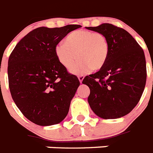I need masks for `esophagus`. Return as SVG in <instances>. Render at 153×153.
<instances>
[{
    "mask_svg": "<svg viewBox=\"0 0 153 153\" xmlns=\"http://www.w3.org/2000/svg\"><path fill=\"white\" fill-rule=\"evenodd\" d=\"M84 78V76H82V75L78 76V79H79V82H80V83H82V81H83Z\"/></svg>",
    "mask_w": 153,
    "mask_h": 153,
    "instance_id": "obj_1",
    "label": "esophagus"
}]
</instances>
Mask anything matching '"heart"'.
<instances>
[{
    "label": "heart",
    "mask_w": 153,
    "mask_h": 153,
    "mask_svg": "<svg viewBox=\"0 0 153 153\" xmlns=\"http://www.w3.org/2000/svg\"><path fill=\"white\" fill-rule=\"evenodd\" d=\"M109 53L108 40L104 34L91 30H79L69 33L65 41L55 47V55L62 65L69 69L76 60H79L71 69L76 75L101 69L105 64Z\"/></svg>",
    "instance_id": "b5f03b06"
}]
</instances>
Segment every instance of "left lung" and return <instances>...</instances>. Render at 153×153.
Masks as SVG:
<instances>
[{
  "instance_id": "8db88e82",
  "label": "left lung",
  "mask_w": 153,
  "mask_h": 153,
  "mask_svg": "<svg viewBox=\"0 0 153 153\" xmlns=\"http://www.w3.org/2000/svg\"><path fill=\"white\" fill-rule=\"evenodd\" d=\"M87 29L104 34L109 45L104 66L82 82L90 88L88 103L102 119L124 117L137 105L145 89L147 74L144 51L129 33L112 24Z\"/></svg>"
}]
</instances>
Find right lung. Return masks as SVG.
Instances as JSON below:
<instances>
[{
	"label": "right lung",
	"instance_id": "obj_1",
	"mask_svg": "<svg viewBox=\"0 0 153 153\" xmlns=\"http://www.w3.org/2000/svg\"><path fill=\"white\" fill-rule=\"evenodd\" d=\"M81 27H39L18 43L8 59V84L22 114L40 126L59 123L67 116L79 85L57 59L55 47L69 33Z\"/></svg>",
	"mask_w": 153,
	"mask_h": 153
}]
</instances>
